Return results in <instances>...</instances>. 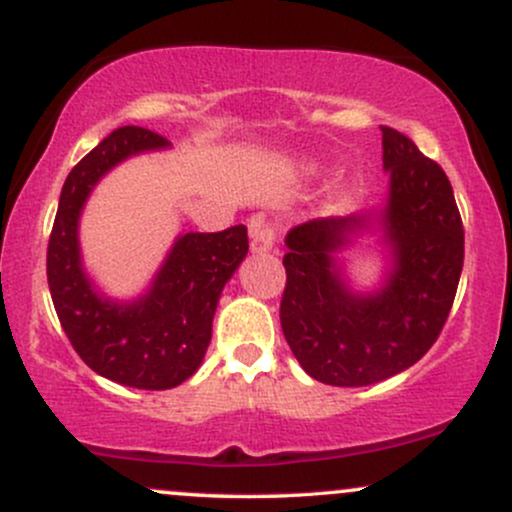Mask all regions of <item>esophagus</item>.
Segmentation results:
<instances>
[{
    "label": "esophagus",
    "instance_id": "34e87169",
    "mask_svg": "<svg viewBox=\"0 0 512 512\" xmlns=\"http://www.w3.org/2000/svg\"><path fill=\"white\" fill-rule=\"evenodd\" d=\"M276 231L269 221H264V216H255L250 221V252L252 255H267L274 248Z\"/></svg>",
    "mask_w": 512,
    "mask_h": 512
}]
</instances>
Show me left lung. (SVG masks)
Listing matches in <instances>:
<instances>
[{
    "label": "left lung",
    "mask_w": 512,
    "mask_h": 512,
    "mask_svg": "<svg viewBox=\"0 0 512 512\" xmlns=\"http://www.w3.org/2000/svg\"><path fill=\"white\" fill-rule=\"evenodd\" d=\"M383 132L387 197L378 209L291 228L281 330L310 378L363 387L392 378L431 349L455 301L464 231L448 175L392 127ZM376 236L378 285L358 290L346 249Z\"/></svg>",
    "instance_id": "1"
}]
</instances>
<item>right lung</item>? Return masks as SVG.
<instances>
[{
	"label": "right lung",
	"mask_w": 512,
	"mask_h": 512,
	"mask_svg": "<svg viewBox=\"0 0 512 512\" xmlns=\"http://www.w3.org/2000/svg\"><path fill=\"white\" fill-rule=\"evenodd\" d=\"M144 127H120L67 175L48 245V284L62 330L91 370L137 390H170L202 366L223 286L248 255V228L180 233L134 298L108 296L86 272L79 221L101 178L127 158L166 151Z\"/></svg>",
	"instance_id": "obj_1"
}]
</instances>
